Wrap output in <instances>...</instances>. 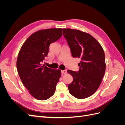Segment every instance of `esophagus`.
Here are the masks:
<instances>
[{
    "label": "esophagus",
    "mask_w": 125,
    "mask_h": 125,
    "mask_svg": "<svg viewBox=\"0 0 125 125\" xmlns=\"http://www.w3.org/2000/svg\"><path fill=\"white\" fill-rule=\"evenodd\" d=\"M61 72H62V73H63V74H66V73H67V70H62Z\"/></svg>",
    "instance_id": "34e87169"
}]
</instances>
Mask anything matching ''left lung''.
Wrapping results in <instances>:
<instances>
[{
	"label": "left lung",
	"instance_id": "left-lung-1",
	"mask_svg": "<svg viewBox=\"0 0 125 125\" xmlns=\"http://www.w3.org/2000/svg\"><path fill=\"white\" fill-rule=\"evenodd\" d=\"M73 58H80L78 72L68 70L73 77L69 93L79 99L91 96L99 88L106 69L105 54L100 43L89 34L80 30L62 29Z\"/></svg>",
	"mask_w": 125,
	"mask_h": 125
}]
</instances>
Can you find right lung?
<instances>
[{"instance_id":"obj_1","label":"right lung","mask_w":125,"mask_h":125,"mask_svg":"<svg viewBox=\"0 0 125 125\" xmlns=\"http://www.w3.org/2000/svg\"><path fill=\"white\" fill-rule=\"evenodd\" d=\"M60 28L41 30L30 35L18 54L17 68L22 83L31 95L46 100L54 95L61 71L41 64L48 55L51 43L60 38Z\"/></svg>"}]
</instances>
